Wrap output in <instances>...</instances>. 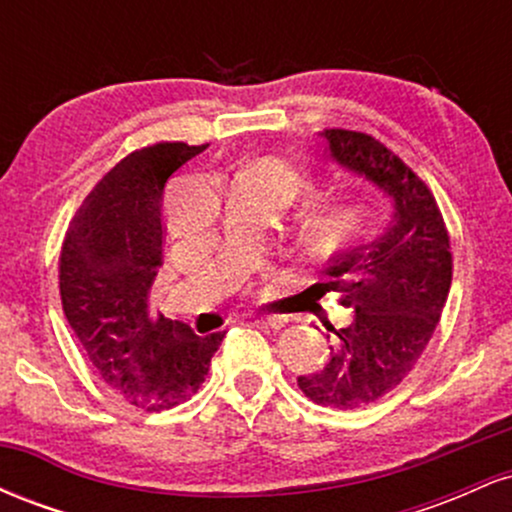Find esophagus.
<instances>
[{"label": "esophagus", "mask_w": 512, "mask_h": 512, "mask_svg": "<svg viewBox=\"0 0 512 512\" xmlns=\"http://www.w3.org/2000/svg\"><path fill=\"white\" fill-rule=\"evenodd\" d=\"M260 322L264 327H269V330H281V327H286V317L279 315H262Z\"/></svg>", "instance_id": "obj_1"}]
</instances>
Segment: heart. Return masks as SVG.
Here are the masks:
<instances>
[{"label":"heart","instance_id":"1","mask_svg":"<svg viewBox=\"0 0 512 512\" xmlns=\"http://www.w3.org/2000/svg\"><path fill=\"white\" fill-rule=\"evenodd\" d=\"M260 168L267 170V173L279 182L281 190H284L289 197H296L298 192L303 190L305 182L301 178V173L293 170L289 163L267 161L262 163ZM368 216H370V209L363 199H349V202L339 204V207H334L330 211V216H327V231H330L332 236H351V233L361 231V228L366 226Z\"/></svg>","mask_w":512,"mask_h":512}]
</instances>
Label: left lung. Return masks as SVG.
<instances>
[{"label":"left lung","instance_id":"1","mask_svg":"<svg viewBox=\"0 0 512 512\" xmlns=\"http://www.w3.org/2000/svg\"><path fill=\"white\" fill-rule=\"evenodd\" d=\"M322 139L339 166L395 204L378 238L330 257L327 289L356 317L344 330L330 327V363L298 378L315 404L361 409L395 390L431 342L452 281L450 233L431 187L383 142L339 127L325 129Z\"/></svg>","mask_w":512,"mask_h":512}]
</instances>
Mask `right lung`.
<instances>
[{
	"label": "right lung",
	"mask_w": 512,
	"mask_h": 512,
	"mask_svg": "<svg viewBox=\"0 0 512 512\" xmlns=\"http://www.w3.org/2000/svg\"><path fill=\"white\" fill-rule=\"evenodd\" d=\"M207 144L158 142L132 151L84 199L64 236L60 296L88 361L134 407L187 402L226 332L202 337L149 308L163 264V190Z\"/></svg>",
	"instance_id": "obj_1"
}]
</instances>
